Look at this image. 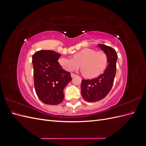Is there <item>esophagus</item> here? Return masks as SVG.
<instances>
[{"mask_svg": "<svg viewBox=\"0 0 146 146\" xmlns=\"http://www.w3.org/2000/svg\"><path fill=\"white\" fill-rule=\"evenodd\" d=\"M70 76H71V77H74L75 76H76V74H74V73H71V74H70Z\"/></svg>", "mask_w": 146, "mask_h": 146, "instance_id": "34e87169", "label": "esophagus"}]
</instances>
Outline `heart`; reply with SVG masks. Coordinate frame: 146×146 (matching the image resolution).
<instances>
[{
	"label": "heart",
	"mask_w": 146,
	"mask_h": 146,
	"mask_svg": "<svg viewBox=\"0 0 146 146\" xmlns=\"http://www.w3.org/2000/svg\"><path fill=\"white\" fill-rule=\"evenodd\" d=\"M60 66L66 71H73L80 66L87 78H94L102 72L107 65V56L102 51L96 52L84 48L74 54L73 58L61 56L58 60Z\"/></svg>",
	"instance_id": "1"
}]
</instances>
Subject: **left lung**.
<instances>
[{
	"mask_svg": "<svg viewBox=\"0 0 146 146\" xmlns=\"http://www.w3.org/2000/svg\"><path fill=\"white\" fill-rule=\"evenodd\" d=\"M98 46L107 55L108 66L104 73L98 77L82 80V96L89 102L100 100L107 96L113 86L116 72L117 55L116 50L105 44H98Z\"/></svg>",
	"mask_w": 146,
	"mask_h": 146,
	"instance_id": "obj_1",
	"label": "left lung"
}]
</instances>
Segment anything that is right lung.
<instances>
[{"instance_id":"1","label":"right lung","mask_w":146,"mask_h":146,"mask_svg":"<svg viewBox=\"0 0 146 146\" xmlns=\"http://www.w3.org/2000/svg\"><path fill=\"white\" fill-rule=\"evenodd\" d=\"M61 56L53 50H39L33 55L34 85L42 102L55 105L64 99L63 90L71 81L70 73L60 66Z\"/></svg>"}]
</instances>
